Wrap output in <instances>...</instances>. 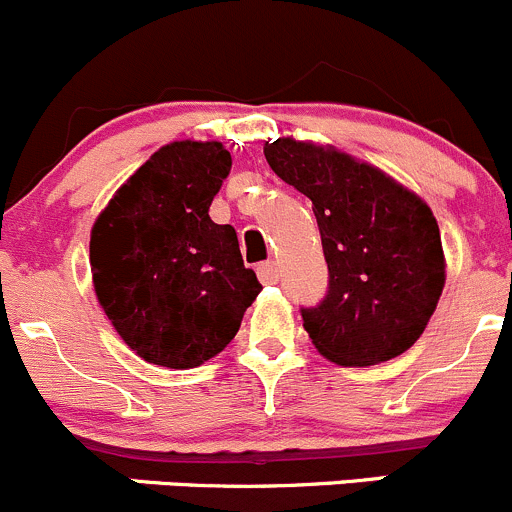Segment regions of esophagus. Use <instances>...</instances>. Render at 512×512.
<instances>
[{"label": "esophagus", "mask_w": 512, "mask_h": 512, "mask_svg": "<svg viewBox=\"0 0 512 512\" xmlns=\"http://www.w3.org/2000/svg\"><path fill=\"white\" fill-rule=\"evenodd\" d=\"M256 273H258V278H261V283H276L278 278H281V271H278V263L276 261L258 263Z\"/></svg>", "instance_id": "obj_1"}]
</instances>
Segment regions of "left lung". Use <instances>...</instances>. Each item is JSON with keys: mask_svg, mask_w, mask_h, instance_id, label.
Here are the masks:
<instances>
[{"mask_svg": "<svg viewBox=\"0 0 512 512\" xmlns=\"http://www.w3.org/2000/svg\"><path fill=\"white\" fill-rule=\"evenodd\" d=\"M268 166L313 204L328 293L303 308V328L338 366H376L406 353L426 331L445 286L433 211L416 191L368 161L318 141L278 136Z\"/></svg>", "mask_w": 512, "mask_h": 512, "instance_id": "1", "label": "left lung"}]
</instances>
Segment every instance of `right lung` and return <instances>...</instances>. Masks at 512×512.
<instances>
[{"instance_id":"1","label":"right lung","mask_w":512,"mask_h":512,"mask_svg":"<svg viewBox=\"0 0 512 512\" xmlns=\"http://www.w3.org/2000/svg\"><path fill=\"white\" fill-rule=\"evenodd\" d=\"M229 171L221 141H171L116 189L91 226L96 301L146 363L201 366L229 346L261 293L234 226L209 216Z\"/></svg>"}]
</instances>
